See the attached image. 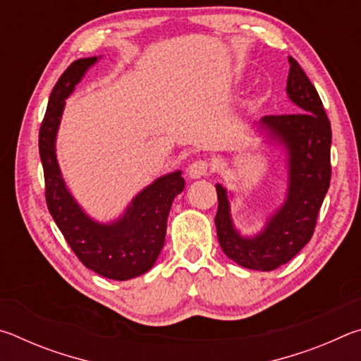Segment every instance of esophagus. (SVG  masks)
<instances>
[{
	"label": "esophagus",
	"instance_id": "1",
	"mask_svg": "<svg viewBox=\"0 0 361 361\" xmlns=\"http://www.w3.org/2000/svg\"><path fill=\"white\" fill-rule=\"evenodd\" d=\"M207 173H209V162L207 161H195L188 167V176L191 180L202 178Z\"/></svg>",
	"mask_w": 361,
	"mask_h": 361
}]
</instances>
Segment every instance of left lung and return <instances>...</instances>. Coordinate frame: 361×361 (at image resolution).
Segmentation results:
<instances>
[{
    "instance_id": "1",
    "label": "left lung",
    "mask_w": 361,
    "mask_h": 361,
    "mask_svg": "<svg viewBox=\"0 0 361 361\" xmlns=\"http://www.w3.org/2000/svg\"><path fill=\"white\" fill-rule=\"evenodd\" d=\"M288 62L286 95L296 113L264 116L252 126L262 145L280 149L283 156L286 189L282 204L269 213L258 232L242 234L231 212L235 194L215 185V224L221 250L235 264L262 272L286 264L310 240L331 178V124L312 82L295 59L288 57Z\"/></svg>"
}]
</instances>
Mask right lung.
<instances>
[{
    "instance_id": "add662e5",
    "label": "right lung",
    "mask_w": 361,
    "mask_h": 361,
    "mask_svg": "<svg viewBox=\"0 0 361 361\" xmlns=\"http://www.w3.org/2000/svg\"><path fill=\"white\" fill-rule=\"evenodd\" d=\"M99 57L73 62L54 85L39 129V157L44 169L46 202L54 221L82 264L111 280H130L154 266L166 242L167 218L185 189L181 170L159 176L133 195L118 218L99 221L82 209L66 186L57 159V133L66 99L75 92Z\"/></svg>"
}]
</instances>
